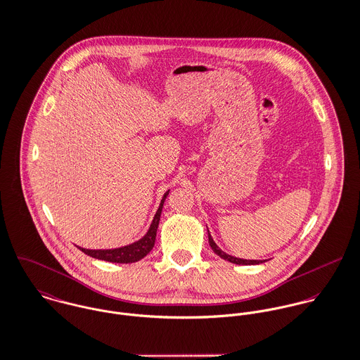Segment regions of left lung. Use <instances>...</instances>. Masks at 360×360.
<instances>
[{"label": "left lung", "mask_w": 360, "mask_h": 360, "mask_svg": "<svg viewBox=\"0 0 360 360\" xmlns=\"http://www.w3.org/2000/svg\"><path fill=\"white\" fill-rule=\"evenodd\" d=\"M208 240H210V245L212 247L214 252H215V254H218L221 258H224V259L229 261V262H233V264H238V265H257V264H262V262H265V259H243V258H238V257H233V255L226 254L225 251H222V250L217 245V243H215L214 239H212V236H211L210 231H208Z\"/></svg>", "instance_id": "1"}]
</instances>
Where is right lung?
I'll return each instance as SVG.
<instances>
[{
  "label": "right lung",
  "instance_id": "right-lung-1",
  "mask_svg": "<svg viewBox=\"0 0 360 360\" xmlns=\"http://www.w3.org/2000/svg\"><path fill=\"white\" fill-rule=\"evenodd\" d=\"M167 190L159 204V208L153 217V221L148 229V232L145 233L143 238L134 241L128 245L119 247V248H109V250H89V248H84V247H78L82 252L98 258V259H103V261H109V262H119V264H129V262H136L139 259H142L155 245V240H156V231L159 226V221H160V214H162V208H163V202L166 200V197L169 195Z\"/></svg>",
  "mask_w": 360,
  "mask_h": 360
}]
</instances>
